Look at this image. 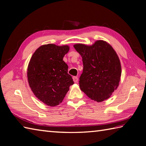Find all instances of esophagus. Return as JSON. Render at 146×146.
Wrapping results in <instances>:
<instances>
[{"instance_id":"34e87169","label":"esophagus","mask_w":146,"mask_h":146,"mask_svg":"<svg viewBox=\"0 0 146 146\" xmlns=\"http://www.w3.org/2000/svg\"><path fill=\"white\" fill-rule=\"evenodd\" d=\"M73 81H74V82H75V83H77V82H78V77L73 76Z\"/></svg>"}]
</instances>
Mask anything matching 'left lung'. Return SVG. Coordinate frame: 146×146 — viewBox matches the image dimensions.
Segmentation results:
<instances>
[{
  "label": "left lung",
  "mask_w": 146,
  "mask_h": 146,
  "mask_svg": "<svg viewBox=\"0 0 146 146\" xmlns=\"http://www.w3.org/2000/svg\"><path fill=\"white\" fill-rule=\"evenodd\" d=\"M81 55L83 73L80 88L88 97L97 102L109 98L119 86L122 69L119 58L111 46L103 40L92 45H73Z\"/></svg>",
  "instance_id": "obj_1"
}]
</instances>
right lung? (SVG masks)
<instances>
[{
  "instance_id": "1",
  "label": "right lung",
  "mask_w": 146,
  "mask_h": 146,
  "mask_svg": "<svg viewBox=\"0 0 146 146\" xmlns=\"http://www.w3.org/2000/svg\"><path fill=\"white\" fill-rule=\"evenodd\" d=\"M70 50L68 45L48 44L34 52L27 67V80L33 94L48 106L61 104L74 82L63 61Z\"/></svg>"
}]
</instances>
